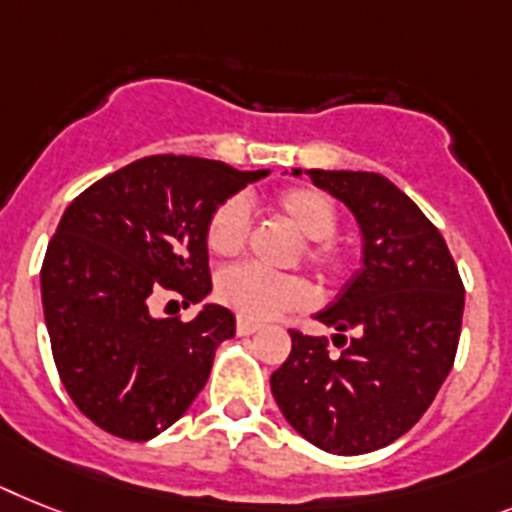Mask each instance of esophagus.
I'll use <instances>...</instances> for the list:
<instances>
[{
	"label": "esophagus",
	"instance_id": "34e87169",
	"mask_svg": "<svg viewBox=\"0 0 512 512\" xmlns=\"http://www.w3.org/2000/svg\"><path fill=\"white\" fill-rule=\"evenodd\" d=\"M235 329H238L240 337H246V335H253V332L259 329V324L251 322V319H243V316H238V324H235Z\"/></svg>",
	"mask_w": 512,
	"mask_h": 512
}]
</instances>
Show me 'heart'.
<instances>
[{
	"label": "heart",
	"instance_id": "heart-1",
	"mask_svg": "<svg viewBox=\"0 0 512 512\" xmlns=\"http://www.w3.org/2000/svg\"><path fill=\"white\" fill-rule=\"evenodd\" d=\"M274 209L306 238L303 256L327 280H345L353 272V246L337 238L340 209L335 198L311 185H293L274 196ZM251 214L243 198H225L206 219L204 240L214 256L232 259L246 248ZM217 298L235 314L264 322L285 311H301L314 303V287L301 274H274L253 264L230 266L217 277Z\"/></svg>",
	"mask_w": 512,
	"mask_h": 512
}]
</instances>
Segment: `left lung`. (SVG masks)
Here are the masks:
<instances>
[{"instance_id": "left-lung-1", "label": "left lung", "mask_w": 512, "mask_h": 512, "mask_svg": "<svg viewBox=\"0 0 512 512\" xmlns=\"http://www.w3.org/2000/svg\"><path fill=\"white\" fill-rule=\"evenodd\" d=\"M308 175L356 214L363 269L316 314L337 329L340 356L327 337L290 329L293 348L272 374V395L311 445L371 453L403 437L437 398L458 353L466 290L445 238L398 185L377 172Z\"/></svg>"}]
</instances>
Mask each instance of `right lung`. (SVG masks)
<instances>
[{"label":"right lung","instance_id":"right-lung-1","mask_svg":"<svg viewBox=\"0 0 512 512\" xmlns=\"http://www.w3.org/2000/svg\"><path fill=\"white\" fill-rule=\"evenodd\" d=\"M269 172L156 154L96 180L67 206L41 264V301L59 379L99 429L146 442L204 390L214 350L235 335L225 306L196 319L151 314L211 290L206 219Z\"/></svg>","mask_w":512,"mask_h":512}]
</instances>
